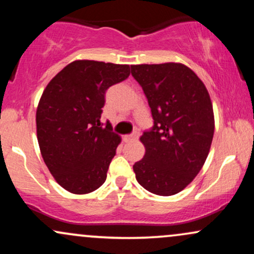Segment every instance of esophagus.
I'll return each instance as SVG.
<instances>
[{
	"mask_svg": "<svg viewBox=\"0 0 254 254\" xmlns=\"http://www.w3.org/2000/svg\"><path fill=\"white\" fill-rule=\"evenodd\" d=\"M138 137H139V132L138 131H135V132H132L131 135L124 136V138H125V141H136Z\"/></svg>",
	"mask_w": 254,
	"mask_h": 254,
	"instance_id": "34e87169",
	"label": "esophagus"
}]
</instances>
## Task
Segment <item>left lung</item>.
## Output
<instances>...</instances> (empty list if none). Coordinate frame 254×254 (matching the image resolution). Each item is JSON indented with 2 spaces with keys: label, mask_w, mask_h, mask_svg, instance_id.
I'll use <instances>...</instances> for the list:
<instances>
[{
  "label": "left lung",
  "mask_w": 254,
  "mask_h": 254,
  "mask_svg": "<svg viewBox=\"0 0 254 254\" xmlns=\"http://www.w3.org/2000/svg\"><path fill=\"white\" fill-rule=\"evenodd\" d=\"M131 74L148 99L154 127L141 136L143 159L133 165L137 182L159 196L183 191L202 170L215 130L208 89L182 63L137 64Z\"/></svg>",
  "instance_id": "1"
}]
</instances>
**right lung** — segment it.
Returning a JSON list of instances; mask_svg holds the SVG:
<instances>
[{"label": "right lung", "instance_id": "add662e5", "mask_svg": "<svg viewBox=\"0 0 254 254\" xmlns=\"http://www.w3.org/2000/svg\"><path fill=\"white\" fill-rule=\"evenodd\" d=\"M130 75V65L78 60L64 66L44 89L37 107V137L55 180L75 194L105 183L121 136L100 118L109 87Z\"/></svg>", "mask_w": 254, "mask_h": 254}]
</instances>
